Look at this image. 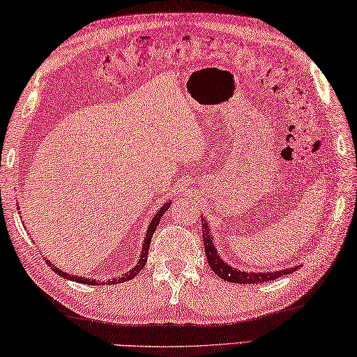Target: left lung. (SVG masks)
I'll return each instance as SVG.
<instances>
[{
  "mask_svg": "<svg viewBox=\"0 0 357 357\" xmlns=\"http://www.w3.org/2000/svg\"><path fill=\"white\" fill-rule=\"evenodd\" d=\"M202 242H204V248H206V255H207V261L208 265L211 267L216 275L227 280V282H233V284H261V282H268V280H275L280 276L288 275V273L296 271V268H299V265H294V267L290 268H282V270H276V271H244L239 268H234L233 265L227 264L221 255L218 253V250L215 247V241L213 236H211L210 231V225L208 222L202 224Z\"/></svg>",
  "mask_w": 357,
  "mask_h": 357,
  "instance_id": "left-lung-1",
  "label": "left lung"
}]
</instances>
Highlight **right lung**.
<instances>
[{
	"mask_svg": "<svg viewBox=\"0 0 357 357\" xmlns=\"http://www.w3.org/2000/svg\"><path fill=\"white\" fill-rule=\"evenodd\" d=\"M170 201L169 202H165L164 206L159 208L158 211H156V215L151 218V221H150V225H149V229H147V233H146V239H144V244H142V248H141V255H139V259H138V264L135 265V267H132L130 270H128L127 273H124V275H121V278H112V279H107L105 280V282H101L100 279H90V278H82V276H78V275H70V273H67V271H63V270H59L56 265H53L47 257H45V262L49 264V267L55 271V273H58L59 276L61 278H66V279H70V280H73V282H79V284H87V285H104V284H121V282H124V280H130V279H133L136 275H138V273L146 267V264H147V255H149V247H150V242H151V236H153V233H155V230H156V227H158V224H159V221H161V218H162V215L165 213L167 211V208L170 207Z\"/></svg>",
	"mask_w": 357,
	"mask_h": 357,
	"instance_id": "obj_1",
	"label": "right lung"
}]
</instances>
